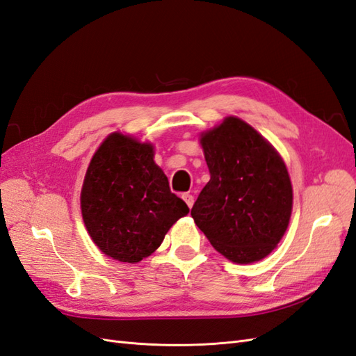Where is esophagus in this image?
<instances>
[{
	"label": "esophagus",
	"mask_w": 356,
	"mask_h": 356,
	"mask_svg": "<svg viewBox=\"0 0 356 356\" xmlns=\"http://www.w3.org/2000/svg\"><path fill=\"white\" fill-rule=\"evenodd\" d=\"M181 198H184V202L186 203V206L191 209V207H193V204H194V195H191V194H184V195H181Z\"/></svg>",
	"instance_id": "obj_1"
}]
</instances>
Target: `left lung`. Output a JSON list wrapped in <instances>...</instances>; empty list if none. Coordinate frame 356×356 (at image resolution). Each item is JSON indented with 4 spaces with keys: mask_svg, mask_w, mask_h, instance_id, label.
<instances>
[{
    "mask_svg": "<svg viewBox=\"0 0 356 356\" xmlns=\"http://www.w3.org/2000/svg\"><path fill=\"white\" fill-rule=\"evenodd\" d=\"M211 180L191 209L212 247L234 263L265 259L284 236L293 204L286 163L238 117L203 132Z\"/></svg>",
    "mask_w": 356,
    "mask_h": 356,
    "instance_id": "1",
    "label": "left lung"
}]
</instances>
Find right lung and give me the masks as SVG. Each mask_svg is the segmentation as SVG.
<instances>
[{"instance_id":"obj_1","label":"right lung","mask_w":356,"mask_h":356,"mask_svg":"<svg viewBox=\"0 0 356 356\" xmlns=\"http://www.w3.org/2000/svg\"><path fill=\"white\" fill-rule=\"evenodd\" d=\"M153 156L150 143L114 132L90 161L81 212L96 247L114 260L138 263L149 257L189 212Z\"/></svg>"}]
</instances>
